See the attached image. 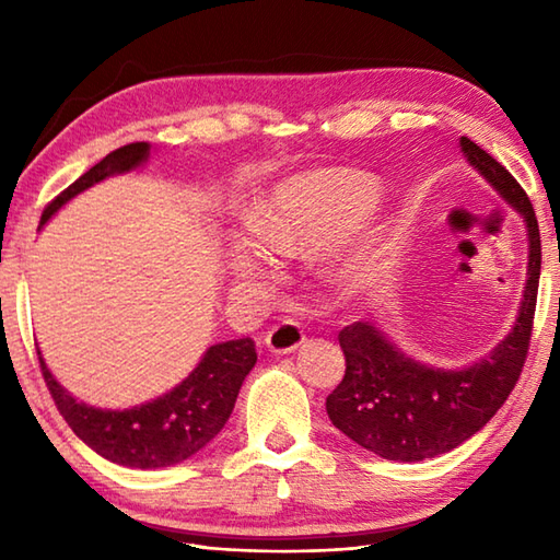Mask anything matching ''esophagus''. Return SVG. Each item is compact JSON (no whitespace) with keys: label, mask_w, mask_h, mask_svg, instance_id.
I'll list each match as a JSON object with an SVG mask.
<instances>
[{"label":"esophagus","mask_w":560,"mask_h":560,"mask_svg":"<svg viewBox=\"0 0 560 560\" xmlns=\"http://www.w3.org/2000/svg\"><path fill=\"white\" fill-rule=\"evenodd\" d=\"M303 341V329L299 323H293V319H281V323L273 325L265 337V343L271 353H291L299 349Z\"/></svg>","instance_id":"obj_1"}]
</instances>
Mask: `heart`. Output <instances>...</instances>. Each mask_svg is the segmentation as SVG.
Wrapping results in <instances>:
<instances>
[{
	"label": "heart",
	"mask_w": 560,
	"mask_h": 560,
	"mask_svg": "<svg viewBox=\"0 0 560 560\" xmlns=\"http://www.w3.org/2000/svg\"><path fill=\"white\" fill-rule=\"evenodd\" d=\"M377 199V185L368 175L349 171H307L273 185L257 201L253 235L235 249L243 273L265 271L273 255L303 253L335 243L351 233ZM339 279L355 283L371 273V255L353 253L335 261Z\"/></svg>",
	"instance_id": "b5f03b06"
}]
</instances>
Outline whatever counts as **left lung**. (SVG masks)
<instances>
[{
	"mask_svg": "<svg viewBox=\"0 0 560 560\" xmlns=\"http://www.w3.org/2000/svg\"><path fill=\"white\" fill-rule=\"evenodd\" d=\"M474 168L527 221L529 269L525 301L510 337L464 371H435L399 353L368 323L339 331L347 359L341 383L327 397V413L343 435L385 459L419 462L455 450L493 419L525 368L537 311L541 237L525 189L489 151L462 137Z\"/></svg>",
	"mask_w": 560,
	"mask_h": 560,
	"instance_id": "obj_1",
	"label": "left lung"
}]
</instances>
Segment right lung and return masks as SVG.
I'll list each match as a JSON object with an SVG mask.
<instances>
[{"label":"right lung","instance_id":"obj_1","mask_svg":"<svg viewBox=\"0 0 560 560\" xmlns=\"http://www.w3.org/2000/svg\"><path fill=\"white\" fill-rule=\"evenodd\" d=\"M147 141H135L110 151L45 207L40 225L81 189L101 183L113 173L135 168L147 159ZM38 361L57 411L83 443L122 467L159 469L185 462L219 435L235 407L245 375L257 361V349L249 337L217 343L168 395L132 409H96L77 401L47 371L40 351Z\"/></svg>","mask_w":560,"mask_h":560}]
</instances>
